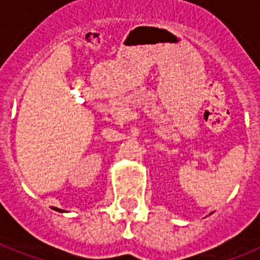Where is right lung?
I'll return each instance as SVG.
<instances>
[{"mask_svg": "<svg viewBox=\"0 0 260 260\" xmlns=\"http://www.w3.org/2000/svg\"><path fill=\"white\" fill-rule=\"evenodd\" d=\"M56 210H60V209H58V208H56Z\"/></svg>", "mask_w": 260, "mask_h": 260, "instance_id": "1", "label": "right lung"}]
</instances>
